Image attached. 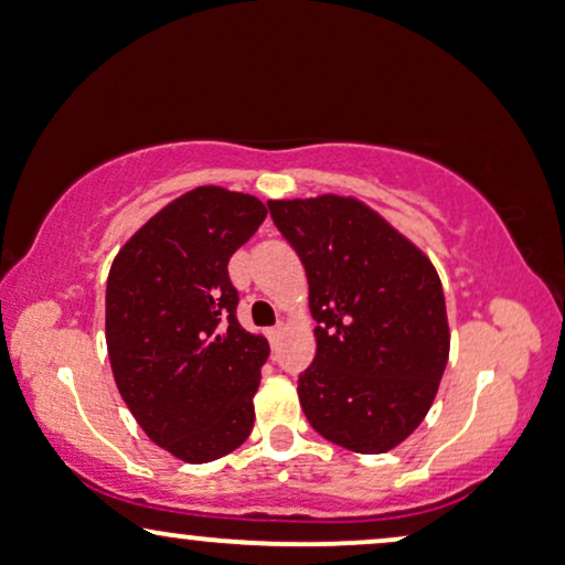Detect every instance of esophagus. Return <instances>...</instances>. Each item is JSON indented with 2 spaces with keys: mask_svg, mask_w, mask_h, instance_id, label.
Listing matches in <instances>:
<instances>
[{
  "mask_svg": "<svg viewBox=\"0 0 565 565\" xmlns=\"http://www.w3.org/2000/svg\"><path fill=\"white\" fill-rule=\"evenodd\" d=\"M282 334H285V324H282V321H280V324H275V327L267 329V337H269V342H273V345H275L277 340H280Z\"/></svg>",
  "mask_w": 565,
  "mask_h": 565,
  "instance_id": "obj_1",
  "label": "esophagus"
}]
</instances>
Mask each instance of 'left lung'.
Here are the masks:
<instances>
[{"label": "left lung", "mask_w": 565, "mask_h": 565, "mask_svg": "<svg viewBox=\"0 0 565 565\" xmlns=\"http://www.w3.org/2000/svg\"><path fill=\"white\" fill-rule=\"evenodd\" d=\"M267 204L303 262L317 319V355L298 379L300 407L342 449L392 451L428 415L449 361L434 262L358 196Z\"/></svg>", "instance_id": "1"}]
</instances>
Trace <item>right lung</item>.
I'll return each instance as SVG.
<instances>
[{
    "label": "right lung",
    "mask_w": 565,
    "mask_h": 565,
    "mask_svg": "<svg viewBox=\"0 0 565 565\" xmlns=\"http://www.w3.org/2000/svg\"><path fill=\"white\" fill-rule=\"evenodd\" d=\"M265 217L252 194L196 186L131 233L108 273L116 390L150 441L189 465L225 457L254 428L269 342L238 324L228 262Z\"/></svg>",
    "instance_id": "right-lung-1"
}]
</instances>
